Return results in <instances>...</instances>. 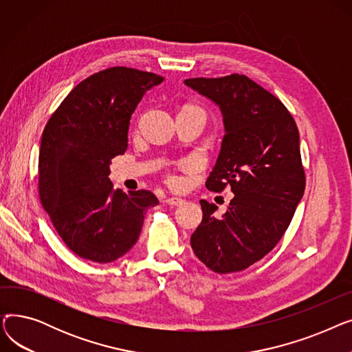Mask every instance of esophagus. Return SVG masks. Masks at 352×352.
I'll return each instance as SVG.
<instances>
[{
	"mask_svg": "<svg viewBox=\"0 0 352 352\" xmlns=\"http://www.w3.org/2000/svg\"><path fill=\"white\" fill-rule=\"evenodd\" d=\"M165 202H166V204H168V206H177V207H178V206H182L184 202H186V199L178 198V197H171V198H166Z\"/></svg>",
	"mask_w": 352,
	"mask_h": 352,
	"instance_id": "1",
	"label": "esophagus"
}]
</instances>
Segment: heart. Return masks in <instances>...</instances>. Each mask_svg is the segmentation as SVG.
Masks as SVG:
<instances>
[{"label": "heart", "instance_id": "b5f03b06", "mask_svg": "<svg viewBox=\"0 0 352 352\" xmlns=\"http://www.w3.org/2000/svg\"><path fill=\"white\" fill-rule=\"evenodd\" d=\"M182 109H191V111H197V113H199L202 117H204V111H202L201 108H198V107H195V105H186V107H184ZM171 182L173 184H177V178L175 177H173L171 178Z\"/></svg>", "mask_w": 352, "mask_h": 352}]
</instances>
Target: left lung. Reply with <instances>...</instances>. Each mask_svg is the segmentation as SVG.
Segmentation results:
<instances>
[{
  "label": "left lung",
  "instance_id": "8db88e82",
  "mask_svg": "<svg viewBox=\"0 0 352 352\" xmlns=\"http://www.w3.org/2000/svg\"><path fill=\"white\" fill-rule=\"evenodd\" d=\"M184 82L223 113L226 135L206 187L234 192L223 218L199 201L202 221L191 247L214 272L243 271L278 244L304 195L298 128L278 98L243 74Z\"/></svg>",
  "mask_w": 352,
  "mask_h": 352
}]
</instances>
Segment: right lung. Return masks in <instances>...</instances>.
<instances>
[{
	"instance_id": "1",
	"label": "right lung",
	"mask_w": 352,
	"mask_h": 352,
	"mask_svg": "<svg viewBox=\"0 0 352 352\" xmlns=\"http://www.w3.org/2000/svg\"><path fill=\"white\" fill-rule=\"evenodd\" d=\"M164 78L113 67L92 74L48 120L38 158V192L65 245L84 260L113 263L133 248L144 214L158 204L146 190H114L109 164L124 154L129 120L145 92Z\"/></svg>"
}]
</instances>
